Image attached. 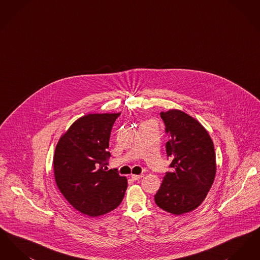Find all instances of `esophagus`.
<instances>
[{
  "label": "esophagus",
  "mask_w": 260,
  "mask_h": 260,
  "mask_svg": "<svg viewBox=\"0 0 260 260\" xmlns=\"http://www.w3.org/2000/svg\"><path fill=\"white\" fill-rule=\"evenodd\" d=\"M143 177V174H132V178L134 179V180H139L140 178H142Z\"/></svg>",
  "instance_id": "esophagus-1"
}]
</instances>
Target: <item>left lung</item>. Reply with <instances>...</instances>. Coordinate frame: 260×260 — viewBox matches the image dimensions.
<instances>
[{"label":"left lung","instance_id":"obj_1","mask_svg":"<svg viewBox=\"0 0 260 260\" xmlns=\"http://www.w3.org/2000/svg\"><path fill=\"white\" fill-rule=\"evenodd\" d=\"M169 141L167 155L173 161L155 197L156 205L180 215L197 209L213 183L216 162L213 142L206 128L184 112H161Z\"/></svg>","mask_w":260,"mask_h":260}]
</instances>
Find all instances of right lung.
Listing matches in <instances>:
<instances>
[{"mask_svg":"<svg viewBox=\"0 0 260 260\" xmlns=\"http://www.w3.org/2000/svg\"><path fill=\"white\" fill-rule=\"evenodd\" d=\"M121 113L87 114L60 137L53 157L56 185L69 204L88 216L115 210L123 201L127 180L117 170L103 169L112 126Z\"/></svg>","mask_w":260,"mask_h":260,"instance_id":"add662e5","label":"right lung"}]
</instances>
